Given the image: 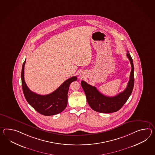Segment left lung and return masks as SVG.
<instances>
[{
    "label": "left lung",
    "instance_id": "obj_1",
    "mask_svg": "<svg viewBox=\"0 0 155 155\" xmlns=\"http://www.w3.org/2000/svg\"><path fill=\"white\" fill-rule=\"evenodd\" d=\"M127 56L132 66L130 79L125 90L113 97H108L100 93L94 86L81 81V86L86 94L87 102L92 109L101 113H111L120 109L127 102L132 92L134 87V65L133 59L128 51Z\"/></svg>",
    "mask_w": 155,
    "mask_h": 155
}]
</instances>
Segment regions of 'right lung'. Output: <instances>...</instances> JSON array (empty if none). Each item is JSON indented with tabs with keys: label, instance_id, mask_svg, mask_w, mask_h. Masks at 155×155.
I'll return each mask as SVG.
<instances>
[{
	"label": "right lung",
	"instance_id": "obj_1",
	"mask_svg": "<svg viewBox=\"0 0 155 155\" xmlns=\"http://www.w3.org/2000/svg\"><path fill=\"white\" fill-rule=\"evenodd\" d=\"M26 60L22 65L21 80L23 92L27 101L38 113L45 116L54 115L60 113L67 105L68 92L70 84L76 81V76L66 80L55 91L50 94L41 95L31 91L24 79V67Z\"/></svg>",
	"mask_w": 155,
	"mask_h": 155
}]
</instances>
